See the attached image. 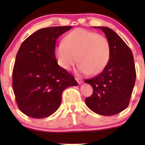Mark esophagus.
I'll use <instances>...</instances> for the list:
<instances>
[{"instance_id":"34e87169","label":"esophagus","mask_w":145,"mask_h":145,"mask_svg":"<svg viewBox=\"0 0 145 145\" xmlns=\"http://www.w3.org/2000/svg\"><path fill=\"white\" fill-rule=\"evenodd\" d=\"M76 81L78 82V84H81V83H83V80L80 79V78H76Z\"/></svg>"}]
</instances>
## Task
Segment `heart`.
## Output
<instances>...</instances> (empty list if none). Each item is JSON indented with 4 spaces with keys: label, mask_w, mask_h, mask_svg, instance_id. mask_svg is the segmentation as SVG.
<instances>
[{
    "label": "heart",
    "mask_w": 145,
    "mask_h": 145,
    "mask_svg": "<svg viewBox=\"0 0 145 145\" xmlns=\"http://www.w3.org/2000/svg\"><path fill=\"white\" fill-rule=\"evenodd\" d=\"M110 44L105 36L81 28L69 32L55 48L58 64L71 69L78 62L77 73L88 75L100 74L109 62Z\"/></svg>",
    "instance_id": "heart-1"
}]
</instances>
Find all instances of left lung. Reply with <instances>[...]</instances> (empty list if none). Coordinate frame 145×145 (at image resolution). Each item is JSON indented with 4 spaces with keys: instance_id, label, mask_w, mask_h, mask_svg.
Instances as JSON below:
<instances>
[{
    "instance_id": "left-lung-1",
    "label": "left lung",
    "mask_w": 145,
    "mask_h": 145,
    "mask_svg": "<svg viewBox=\"0 0 145 145\" xmlns=\"http://www.w3.org/2000/svg\"><path fill=\"white\" fill-rule=\"evenodd\" d=\"M101 29L110 44V58L97 76L85 82L93 87V93L85 100L88 107L97 114L112 116L128 107L135 83L136 72L132 51L112 29Z\"/></svg>"
}]
</instances>
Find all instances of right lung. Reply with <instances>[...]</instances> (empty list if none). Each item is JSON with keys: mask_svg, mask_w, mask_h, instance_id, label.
Here are the masks:
<instances>
[{"mask_svg": "<svg viewBox=\"0 0 145 145\" xmlns=\"http://www.w3.org/2000/svg\"><path fill=\"white\" fill-rule=\"evenodd\" d=\"M71 28L40 29L22 43L13 69L12 88L19 109L27 116H50L60 106L62 92L78 85L58 65L55 54L56 39Z\"/></svg>", "mask_w": 145, "mask_h": 145, "instance_id": "1", "label": "right lung"}]
</instances>
